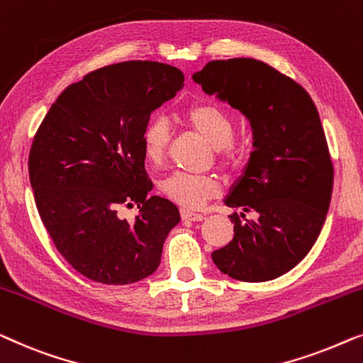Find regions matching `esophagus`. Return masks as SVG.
Returning <instances> with one entry per match:
<instances>
[{"label":"esophagus","mask_w":363,"mask_h":363,"mask_svg":"<svg viewBox=\"0 0 363 363\" xmlns=\"http://www.w3.org/2000/svg\"><path fill=\"white\" fill-rule=\"evenodd\" d=\"M181 218L184 222H201V220H203V216H202V213H194L191 211H186V208H182Z\"/></svg>","instance_id":"obj_1"}]
</instances>
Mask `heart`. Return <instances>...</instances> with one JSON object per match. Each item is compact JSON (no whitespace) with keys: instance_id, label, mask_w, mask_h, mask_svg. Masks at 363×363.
Listing matches in <instances>:
<instances>
[{"instance_id":"b5f03b06","label":"heart","mask_w":363,"mask_h":363,"mask_svg":"<svg viewBox=\"0 0 363 363\" xmlns=\"http://www.w3.org/2000/svg\"><path fill=\"white\" fill-rule=\"evenodd\" d=\"M184 118L218 150V157L225 167L240 161L238 151L232 146L235 125L232 116L216 104H194L184 111ZM169 143V126L164 120L155 118L146 125L141 136L143 155L151 164H161ZM162 192L172 202L187 208H199L208 199L220 192V184L213 176H194L187 172H174L162 182Z\"/></svg>"}]
</instances>
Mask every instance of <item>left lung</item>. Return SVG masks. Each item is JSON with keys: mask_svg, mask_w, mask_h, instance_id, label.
<instances>
[{"mask_svg": "<svg viewBox=\"0 0 363 363\" xmlns=\"http://www.w3.org/2000/svg\"><path fill=\"white\" fill-rule=\"evenodd\" d=\"M207 95L250 121L253 151L232 184L233 238L212 253L222 273L248 283L293 269L318 240L333 196L334 169L313 99L257 59L212 60L192 75Z\"/></svg>", "mask_w": 363, "mask_h": 363, "instance_id": "8db88e82", "label": "left lung"}]
</instances>
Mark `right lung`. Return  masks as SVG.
Masks as SVG:
<instances>
[{
	"instance_id": "obj_1",
	"label": "right lung",
	"mask_w": 363,
	"mask_h": 363,
	"mask_svg": "<svg viewBox=\"0 0 363 363\" xmlns=\"http://www.w3.org/2000/svg\"><path fill=\"white\" fill-rule=\"evenodd\" d=\"M167 64L128 60L90 72L50 106L29 152L40 220L60 255L89 279L130 284L161 263L181 213L152 189L141 136L151 113L181 89ZM135 201L133 224L116 211Z\"/></svg>"
}]
</instances>
